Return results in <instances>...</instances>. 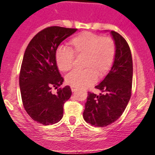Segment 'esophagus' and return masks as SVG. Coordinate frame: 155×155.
Here are the masks:
<instances>
[{"label": "esophagus", "instance_id": "obj_1", "mask_svg": "<svg viewBox=\"0 0 155 155\" xmlns=\"http://www.w3.org/2000/svg\"><path fill=\"white\" fill-rule=\"evenodd\" d=\"M71 91H72V92H75V91H77V89H76V88H75V87H71Z\"/></svg>", "mask_w": 155, "mask_h": 155}]
</instances>
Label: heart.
Instances as JSON below:
<instances>
[{
    "mask_svg": "<svg viewBox=\"0 0 155 155\" xmlns=\"http://www.w3.org/2000/svg\"><path fill=\"white\" fill-rule=\"evenodd\" d=\"M68 47L58 48L55 53L57 68L68 72L73 67L74 57H84L83 71H75L66 77V82L75 88H84L107 74L114 64L116 54L115 41L110 36H102L91 31H83L68 42Z\"/></svg>",
    "mask_w": 155,
    "mask_h": 155,
    "instance_id": "b5f03b06",
    "label": "heart"
}]
</instances>
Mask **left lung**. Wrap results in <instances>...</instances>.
<instances>
[{"label": "left lung", "mask_w": 155, "mask_h": 155, "mask_svg": "<svg viewBox=\"0 0 155 155\" xmlns=\"http://www.w3.org/2000/svg\"><path fill=\"white\" fill-rule=\"evenodd\" d=\"M116 46L114 64L104 80L95 88L98 95L88 92L84 120L97 127H104L114 123L124 113L131 97L133 81V61L128 43L120 34L111 31Z\"/></svg>", "instance_id": "left-lung-1"}]
</instances>
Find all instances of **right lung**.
<instances>
[{
    "instance_id": "1",
    "label": "right lung",
    "mask_w": 155,
    "mask_h": 155,
    "mask_svg": "<svg viewBox=\"0 0 155 155\" xmlns=\"http://www.w3.org/2000/svg\"><path fill=\"white\" fill-rule=\"evenodd\" d=\"M77 28L50 26L31 39L25 51L19 74L23 106L28 116L42 125L57 124L64 116V105L71 96L69 86L52 88L63 84L64 78L56 64L57 47Z\"/></svg>"
}]
</instances>
